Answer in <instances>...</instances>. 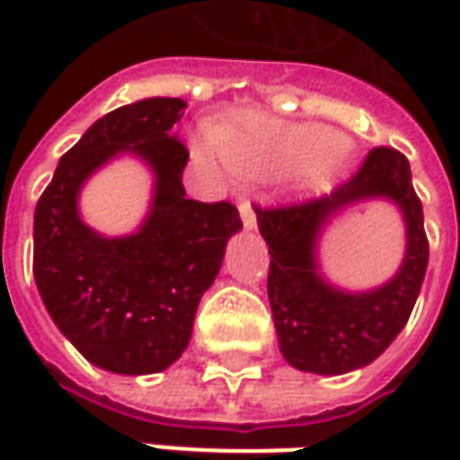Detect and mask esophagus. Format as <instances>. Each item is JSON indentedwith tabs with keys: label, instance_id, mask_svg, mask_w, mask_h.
Instances as JSON below:
<instances>
[{
	"label": "esophagus",
	"instance_id": "1",
	"mask_svg": "<svg viewBox=\"0 0 460 460\" xmlns=\"http://www.w3.org/2000/svg\"><path fill=\"white\" fill-rule=\"evenodd\" d=\"M238 209H240V220H243V227H245V230H253V227H256V212H253L251 202H248V199H240Z\"/></svg>",
	"mask_w": 460,
	"mask_h": 460
}]
</instances>
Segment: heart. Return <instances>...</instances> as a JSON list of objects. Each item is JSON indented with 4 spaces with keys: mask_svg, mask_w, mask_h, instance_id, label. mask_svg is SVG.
I'll list each match as a JSON object with an SVG mask.
<instances>
[{
    "mask_svg": "<svg viewBox=\"0 0 460 460\" xmlns=\"http://www.w3.org/2000/svg\"><path fill=\"white\" fill-rule=\"evenodd\" d=\"M199 153L222 161L240 179H274L302 168L309 186H325L350 161L353 146L323 125L245 112L215 125Z\"/></svg>",
    "mask_w": 460,
    "mask_h": 460,
    "instance_id": "heart-1",
    "label": "heart"
}]
</instances>
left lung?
<instances>
[{"instance_id":"1","label":"left lung","mask_w":460,"mask_h":460,"mask_svg":"<svg viewBox=\"0 0 460 460\" xmlns=\"http://www.w3.org/2000/svg\"><path fill=\"white\" fill-rule=\"evenodd\" d=\"M376 196L392 199L402 209L408 225L405 261L379 290H335L316 271V238L343 206ZM256 217L271 256L269 302L287 363L335 376L376 361L407 325L428 269V235L410 161L379 146L330 194L287 207H256Z\"/></svg>"}]
</instances>
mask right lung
<instances>
[{"instance_id":"right-lung-1","label":"right lung","mask_w":460,"mask_h":460,"mask_svg":"<svg viewBox=\"0 0 460 460\" xmlns=\"http://www.w3.org/2000/svg\"><path fill=\"white\" fill-rule=\"evenodd\" d=\"M184 99L151 97L97 119L53 173L35 207L32 274L53 323L81 356L112 374H158L191 338L202 294L243 222L230 202L189 199V151L171 130ZM119 152L156 176L154 204L135 236L104 239L78 217L80 184Z\"/></svg>"}]
</instances>
